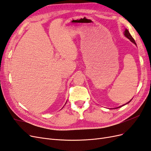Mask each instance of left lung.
Masks as SVG:
<instances>
[{"label":"left lung","instance_id":"obj_1","mask_svg":"<svg viewBox=\"0 0 151 151\" xmlns=\"http://www.w3.org/2000/svg\"><path fill=\"white\" fill-rule=\"evenodd\" d=\"M124 35H125V36H126V37L128 38V39H129L132 42H133L134 44H135L136 45V43H135V40H134V39L132 38V36H131V35L130 34V33H129V31H128L127 29H125V32H124ZM131 101V100H130ZM130 101L129 102H128L127 103H130ZM127 103H126V104H127ZM121 107V106H120Z\"/></svg>","mask_w":151,"mask_h":151}]
</instances>
